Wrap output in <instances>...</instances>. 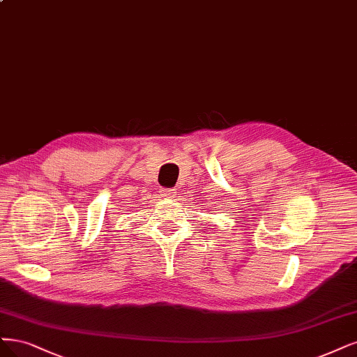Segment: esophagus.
<instances>
[{
  "mask_svg": "<svg viewBox=\"0 0 357 357\" xmlns=\"http://www.w3.org/2000/svg\"><path fill=\"white\" fill-rule=\"evenodd\" d=\"M176 189H165L162 188L161 189V195L164 196V198H173V196H176Z\"/></svg>",
  "mask_w": 357,
  "mask_h": 357,
  "instance_id": "obj_1",
  "label": "esophagus"
}]
</instances>
